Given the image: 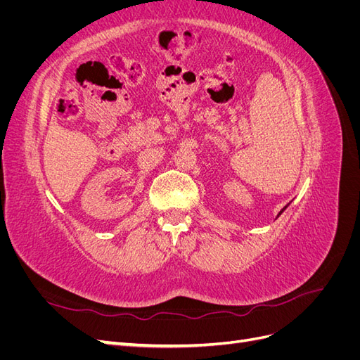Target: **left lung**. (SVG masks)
<instances>
[{
    "mask_svg": "<svg viewBox=\"0 0 360 360\" xmlns=\"http://www.w3.org/2000/svg\"><path fill=\"white\" fill-rule=\"evenodd\" d=\"M285 209H287V205H285V207H284V209H282V210H281V212H279V214H281V213H282V212H284V210H285ZM279 214H278V216H279Z\"/></svg>",
    "mask_w": 360,
    "mask_h": 360,
    "instance_id": "8db88e82",
    "label": "left lung"
}]
</instances>
